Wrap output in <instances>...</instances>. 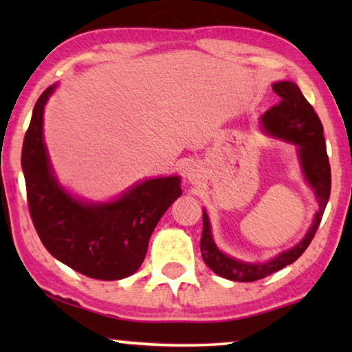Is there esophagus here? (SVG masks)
Masks as SVG:
<instances>
[{
    "mask_svg": "<svg viewBox=\"0 0 352 352\" xmlns=\"http://www.w3.org/2000/svg\"><path fill=\"white\" fill-rule=\"evenodd\" d=\"M187 175H189V181H192V182H195L197 179H199V173H197L195 170H189Z\"/></svg>",
    "mask_w": 352,
    "mask_h": 352,
    "instance_id": "esophagus-1",
    "label": "esophagus"
}]
</instances>
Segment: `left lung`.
<instances>
[{"instance_id":"8db88e82","label":"left lung","mask_w":352,"mask_h":352,"mask_svg":"<svg viewBox=\"0 0 352 352\" xmlns=\"http://www.w3.org/2000/svg\"><path fill=\"white\" fill-rule=\"evenodd\" d=\"M272 91L280 98V102L263 115V126L272 136L285 139V141L298 146L302 171H305L307 182L316 192L319 211H317L309 232L305 235V239L296 247L278 254L269 263L259 264L242 263L221 253L213 242V237H211L208 216L204 211V230H201L200 239L201 258L211 271L234 282L259 280V278L271 276L288 264L295 263L314 239L322 216H324L327 201L330 199L331 171L325 148L324 126H322L319 117L302 96L300 88L292 81L274 83Z\"/></svg>"}]
</instances>
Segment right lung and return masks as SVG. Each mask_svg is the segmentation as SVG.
I'll return each instance as SVG.
<instances>
[{
  "label": "right lung",
  "instance_id": "1",
  "mask_svg": "<svg viewBox=\"0 0 352 352\" xmlns=\"http://www.w3.org/2000/svg\"><path fill=\"white\" fill-rule=\"evenodd\" d=\"M54 88L38 98L23 138L32 223L47 252L76 272L99 280L124 278L141 266L157 223L181 195L179 177L144 181L110 204L75 200L56 182L43 142V110Z\"/></svg>",
  "mask_w": 352,
  "mask_h": 352
}]
</instances>
